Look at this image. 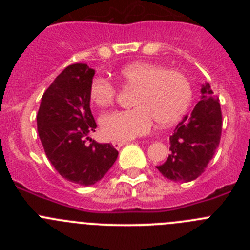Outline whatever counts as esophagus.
Listing matches in <instances>:
<instances>
[{
    "mask_svg": "<svg viewBox=\"0 0 250 250\" xmlns=\"http://www.w3.org/2000/svg\"><path fill=\"white\" fill-rule=\"evenodd\" d=\"M125 144H127V141H112V146L115 149H120L121 146H124Z\"/></svg>",
    "mask_w": 250,
    "mask_h": 250,
    "instance_id": "34e87169",
    "label": "esophagus"
}]
</instances>
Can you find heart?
Segmentation results:
<instances>
[{
	"label": "heart",
	"mask_w": 250,
	"mask_h": 250,
	"mask_svg": "<svg viewBox=\"0 0 250 250\" xmlns=\"http://www.w3.org/2000/svg\"><path fill=\"white\" fill-rule=\"evenodd\" d=\"M124 83L136 89L134 109L115 111L101 119V131L111 140L127 141L150 132L155 119L163 126L176 123L187 112L191 101L188 77L175 70L151 62H134L120 71ZM90 98L100 107L114 103L116 89L103 77L94 79Z\"/></svg>",
	"instance_id": "heart-1"
}]
</instances>
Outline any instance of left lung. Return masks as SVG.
<instances>
[{
	"mask_svg": "<svg viewBox=\"0 0 250 250\" xmlns=\"http://www.w3.org/2000/svg\"><path fill=\"white\" fill-rule=\"evenodd\" d=\"M200 100L193 111L185 115L170 136V154L158 170L173 182L195 180L219 146L222 135V111L210 85L205 83L200 90Z\"/></svg>",
	"mask_w": 250,
	"mask_h": 250,
	"instance_id": "left-lung-1",
	"label": "left lung"
}]
</instances>
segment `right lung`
Listing matches in <instances>:
<instances>
[{
  "label": "right lung",
  "mask_w": 250,
  "mask_h": 250,
  "mask_svg": "<svg viewBox=\"0 0 250 250\" xmlns=\"http://www.w3.org/2000/svg\"><path fill=\"white\" fill-rule=\"evenodd\" d=\"M94 75L86 63L67 66L45 91L37 114L40 140L52 167L66 180L83 187L100 182L119 155L111 144H85L96 129L90 109Z\"/></svg>",
  "instance_id": "obj_1"
}]
</instances>
